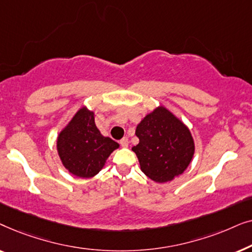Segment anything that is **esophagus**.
I'll use <instances>...</instances> for the list:
<instances>
[{
    "label": "esophagus",
    "mask_w": 252,
    "mask_h": 252,
    "mask_svg": "<svg viewBox=\"0 0 252 252\" xmlns=\"http://www.w3.org/2000/svg\"><path fill=\"white\" fill-rule=\"evenodd\" d=\"M119 143L123 148H127V147H128L129 142H128V139H127V137H123V139L119 141Z\"/></svg>",
    "instance_id": "1"
}]
</instances>
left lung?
Returning <instances> with one entry per match:
<instances>
[{"label": "left lung", "instance_id": "1", "mask_svg": "<svg viewBox=\"0 0 252 252\" xmlns=\"http://www.w3.org/2000/svg\"><path fill=\"white\" fill-rule=\"evenodd\" d=\"M140 142L132 148L141 171L155 182H167L190 164L195 143L190 130L164 106L148 113L135 130Z\"/></svg>", "mask_w": 252, "mask_h": 252}]
</instances>
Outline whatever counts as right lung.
<instances>
[{
  "mask_svg": "<svg viewBox=\"0 0 252 252\" xmlns=\"http://www.w3.org/2000/svg\"><path fill=\"white\" fill-rule=\"evenodd\" d=\"M119 144L103 136L95 125L94 112L86 106L79 109L57 137V151L62 164L75 177L92 178L105 165Z\"/></svg>",
  "mask_w": 252,
  "mask_h": 252,
  "instance_id": "obj_1",
  "label": "right lung"
}]
</instances>
